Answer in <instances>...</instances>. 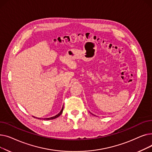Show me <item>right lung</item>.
Returning <instances> with one entry per match:
<instances>
[{"instance_id": "1", "label": "right lung", "mask_w": 152, "mask_h": 152, "mask_svg": "<svg viewBox=\"0 0 152 152\" xmlns=\"http://www.w3.org/2000/svg\"><path fill=\"white\" fill-rule=\"evenodd\" d=\"M63 107H62V109H61V110L60 111V112L58 113V114H57V115H55V116H52V117H50V118H44V120H50V119H55V118H58V116H60L61 115V113H62V112H63ZM38 119H41V118H38Z\"/></svg>"}]
</instances>
